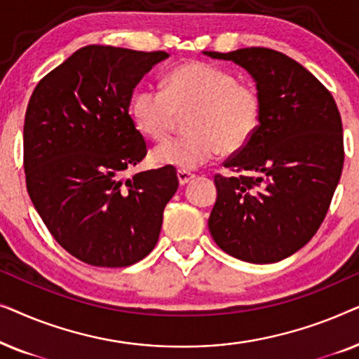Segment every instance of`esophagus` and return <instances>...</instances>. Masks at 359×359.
Wrapping results in <instances>:
<instances>
[{
    "instance_id": "1",
    "label": "esophagus",
    "mask_w": 359,
    "mask_h": 359,
    "mask_svg": "<svg viewBox=\"0 0 359 359\" xmlns=\"http://www.w3.org/2000/svg\"><path fill=\"white\" fill-rule=\"evenodd\" d=\"M194 173H191V171H186V170H178V180H180V184L184 186L188 184L191 180L194 178Z\"/></svg>"
}]
</instances>
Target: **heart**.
Listing matches in <instances>:
<instances>
[{"instance_id":"b5f03b06","label":"heart","mask_w":359,"mask_h":359,"mask_svg":"<svg viewBox=\"0 0 359 359\" xmlns=\"http://www.w3.org/2000/svg\"><path fill=\"white\" fill-rule=\"evenodd\" d=\"M135 126L154 140H165L181 116H189L191 134L168 140L151 151L156 165L196 170L220 151L245 149L262 122L257 88L235 73L205 62H186L166 76V90L140 86L130 102Z\"/></svg>"}]
</instances>
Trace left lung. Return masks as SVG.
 Masks as SVG:
<instances>
[{
	"label": "left lung",
	"instance_id": "1",
	"mask_svg": "<svg viewBox=\"0 0 359 359\" xmlns=\"http://www.w3.org/2000/svg\"><path fill=\"white\" fill-rule=\"evenodd\" d=\"M204 53L243 67L262 97L257 134L224 161L238 176H214L210 235L243 262H281L316 235L340 181L345 149L337 102L311 72L278 50Z\"/></svg>",
	"mask_w": 359,
	"mask_h": 359
}]
</instances>
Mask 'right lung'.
Listing matches in <instances>:
<instances>
[{"mask_svg":"<svg viewBox=\"0 0 359 359\" xmlns=\"http://www.w3.org/2000/svg\"><path fill=\"white\" fill-rule=\"evenodd\" d=\"M163 50L86 46L37 83L24 119L27 193L58 245L80 262L124 268L158 242L178 189L175 166L121 176L147 155L129 106Z\"/></svg>","mask_w":359,"mask_h":359,"instance_id":"1","label":"right lung"}]
</instances>
